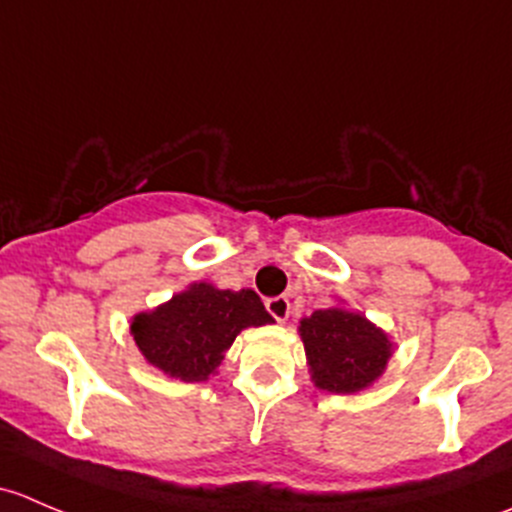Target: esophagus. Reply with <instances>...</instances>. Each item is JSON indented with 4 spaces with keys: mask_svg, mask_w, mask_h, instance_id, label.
Segmentation results:
<instances>
[{
    "mask_svg": "<svg viewBox=\"0 0 512 512\" xmlns=\"http://www.w3.org/2000/svg\"><path fill=\"white\" fill-rule=\"evenodd\" d=\"M267 312L277 319V322H287L289 317V299L287 297H272L267 299Z\"/></svg>",
    "mask_w": 512,
    "mask_h": 512,
    "instance_id": "esophagus-1",
    "label": "esophagus"
}]
</instances>
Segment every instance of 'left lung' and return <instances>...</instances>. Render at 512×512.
<instances>
[{"label":"left lung","instance_id":"obj_1","mask_svg":"<svg viewBox=\"0 0 512 512\" xmlns=\"http://www.w3.org/2000/svg\"><path fill=\"white\" fill-rule=\"evenodd\" d=\"M299 337L314 386L329 394H359L384 376L394 342L361 312L334 304L299 319Z\"/></svg>","mask_w":512,"mask_h":512}]
</instances>
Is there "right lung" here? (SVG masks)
I'll return each mask as SVG.
<instances>
[{"instance_id": "add662e5", "label": "right lung", "mask_w": 512, "mask_h": 512, "mask_svg": "<svg viewBox=\"0 0 512 512\" xmlns=\"http://www.w3.org/2000/svg\"><path fill=\"white\" fill-rule=\"evenodd\" d=\"M275 319L252 289H220L193 282L151 312L131 319V334L146 364L185 384L218 374L225 352L247 327Z\"/></svg>"}]
</instances>
